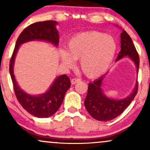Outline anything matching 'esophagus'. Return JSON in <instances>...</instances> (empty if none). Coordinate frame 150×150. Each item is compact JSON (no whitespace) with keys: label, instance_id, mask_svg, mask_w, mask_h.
I'll use <instances>...</instances> for the list:
<instances>
[{"label":"esophagus","instance_id":"1","mask_svg":"<svg viewBox=\"0 0 150 150\" xmlns=\"http://www.w3.org/2000/svg\"><path fill=\"white\" fill-rule=\"evenodd\" d=\"M80 81H81V80H80V79H79V78H73L71 80V84H72V85H75V84H76V83H77V82H80Z\"/></svg>","mask_w":150,"mask_h":150}]
</instances>
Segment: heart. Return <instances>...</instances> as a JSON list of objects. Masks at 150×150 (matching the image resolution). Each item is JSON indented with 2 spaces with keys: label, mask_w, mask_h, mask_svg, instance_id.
Segmentation results:
<instances>
[{
  "label": "heart",
  "mask_w": 150,
  "mask_h": 150,
  "mask_svg": "<svg viewBox=\"0 0 150 150\" xmlns=\"http://www.w3.org/2000/svg\"><path fill=\"white\" fill-rule=\"evenodd\" d=\"M68 51L60 52L61 61L73 68L75 60L80 59V68L89 78H97L107 70L116 53L117 43L112 36L97 31L82 32L68 41Z\"/></svg>",
  "instance_id": "b5f03b06"
}]
</instances>
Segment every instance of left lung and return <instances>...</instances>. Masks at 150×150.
<instances>
[{
  "instance_id": "8db88e82",
  "label": "left lung",
  "mask_w": 150,
  "mask_h": 150,
  "mask_svg": "<svg viewBox=\"0 0 150 150\" xmlns=\"http://www.w3.org/2000/svg\"><path fill=\"white\" fill-rule=\"evenodd\" d=\"M120 51L118 53L116 61L128 56L135 63L138 73L140 58L132 39L128 34L123 30L120 34ZM104 77H99L92 83H89L88 92L85 100V106L92 118L100 121H107L114 119L124 111L131 101L133 100L138 90V84L135 85L131 94L126 98L120 100L109 99L103 93L102 82Z\"/></svg>"
}]
</instances>
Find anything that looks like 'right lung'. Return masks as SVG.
<instances>
[{
    "instance_id": "obj_1",
    "label": "right lung",
    "mask_w": 150,
    "mask_h": 150,
    "mask_svg": "<svg viewBox=\"0 0 150 150\" xmlns=\"http://www.w3.org/2000/svg\"><path fill=\"white\" fill-rule=\"evenodd\" d=\"M56 21L48 20L35 22L26 27L17 39L10 62V76L19 103L27 112L38 118H47L58 111L64 99L65 92L70 87V78L66 75H60L46 93L39 96H32L22 91L17 83L13 73L15 58L19 46L30 41L43 40L57 46L59 43V35L56 28Z\"/></svg>"
}]
</instances>
